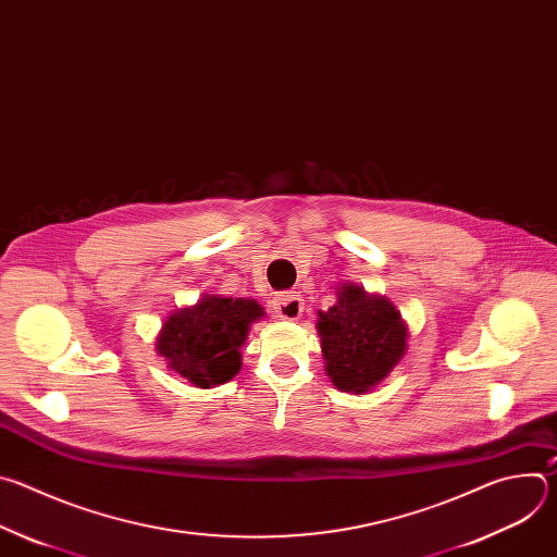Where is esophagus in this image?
Returning <instances> with one entry per match:
<instances>
[{"mask_svg":"<svg viewBox=\"0 0 557 557\" xmlns=\"http://www.w3.org/2000/svg\"><path fill=\"white\" fill-rule=\"evenodd\" d=\"M275 308H277V314L282 317V320L293 322V320H299L304 312V299H301V295L290 290V293H284L277 297Z\"/></svg>","mask_w":557,"mask_h":557,"instance_id":"34e87169","label":"esophagus"}]
</instances>
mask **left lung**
I'll list each match as a JSON object with an SVG mask.
<instances>
[{"mask_svg": "<svg viewBox=\"0 0 557 557\" xmlns=\"http://www.w3.org/2000/svg\"><path fill=\"white\" fill-rule=\"evenodd\" d=\"M317 317L326 374L342 392H368L406 355L408 326L401 312L357 284H342L337 301Z\"/></svg>", "mask_w": 557, "mask_h": 557, "instance_id": "1", "label": "left lung"}]
</instances>
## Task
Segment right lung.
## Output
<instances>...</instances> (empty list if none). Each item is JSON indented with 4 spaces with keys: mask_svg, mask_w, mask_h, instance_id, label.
I'll use <instances>...</instances> for the list:
<instances>
[{
    "mask_svg": "<svg viewBox=\"0 0 557 557\" xmlns=\"http://www.w3.org/2000/svg\"><path fill=\"white\" fill-rule=\"evenodd\" d=\"M264 308L256 299L202 295L196 306L172 312L156 339L168 366L198 387L231 381L243 368L240 348Z\"/></svg>",
    "mask_w": 557,
    "mask_h": 557,
    "instance_id": "1",
    "label": "right lung"
}]
</instances>
